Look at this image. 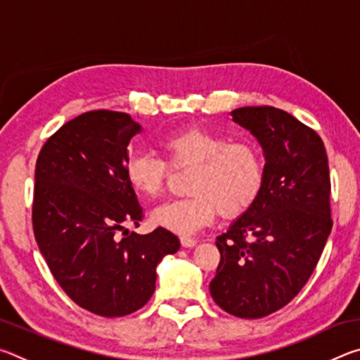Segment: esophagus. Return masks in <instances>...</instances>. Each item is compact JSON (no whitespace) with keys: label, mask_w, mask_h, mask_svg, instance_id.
I'll return each mask as SVG.
<instances>
[{"label":"esophagus","mask_w":360,"mask_h":360,"mask_svg":"<svg viewBox=\"0 0 360 360\" xmlns=\"http://www.w3.org/2000/svg\"><path fill=\"white\" fill-rule=\"evenodd\" d=\"M181 245L184 248H193L197 246V240L188 238V236H181Z\"/></svg>","instance_id":"1"}]
</instances>
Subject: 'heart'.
I'll return each mask as SVG.
<instances>
[{"instance_id":"heart-1","label":"heart","mask_w":360,"mask_h":360,"mask_svg":"<svg viewBox=\"0 0 360 360\" xmlns=\"http://www.w3.org/2000/svg\"><path fill=\"white\" fill-rule=\"evenodd\" d=\"M158 146L173 167L193 165L191 197L172 200L150 211V224L178 235H193L224 217L246 212L264 184V160L249 141L229 138L205 127H186L163 136ZM167 163L150 152H135L125 165V181L143 197L162 192Z\"/></svg>"}]
</instances>
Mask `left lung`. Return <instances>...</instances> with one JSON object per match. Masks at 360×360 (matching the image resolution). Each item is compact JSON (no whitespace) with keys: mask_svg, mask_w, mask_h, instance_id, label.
<instances>
[{"mask_svg":"<svg viewBox=\"0 0 360 360\" xmlns=\"http://www.w3.org/2000/svg\"><path fill=\"white\" fill-rule=\"evenodd\" d=\"M264 152L254 205L217 236L210 292L224 311L259 319L288 304L311 276L332 230L330 176L318 133L271 106L233 109Z\"/></svg>","mask_w":360,"mask_h":360,"instance_id":"1","label":"left lung"}]
</instances>
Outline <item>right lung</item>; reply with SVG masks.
<instances>
[{
	"mask_svg": "<svg viewBox=\"0 0 360 360\" xmlns=\"http://www.w3.org/2000/svg\"><path fill=\"white\" fill-rule=\"evenodd\" d=\"M141 131L125 112H85L53 133L36 162L33 230L39 251L66 295L103 318L143 308L155 290L157 265L181 246L160 227L115 236L143 219L125 181L127 148Z\"/></svg>",
	"mask_w": 360,
	"mask_h": 360,
	"instance_id": "obj_1",
	"label": "right lung"
}]
</instances>
